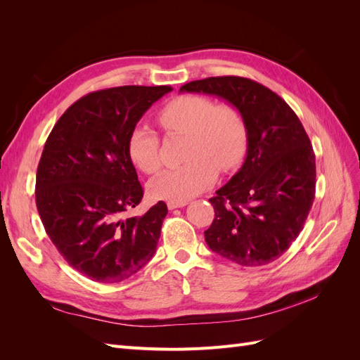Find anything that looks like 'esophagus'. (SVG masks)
<instances>
[{"instance_id": "esophagus-1", "label": "esophagus", "mask_w": 360, "mask_h": 360, "mask_svg": "<svg viewBox=\"0 0 360 360\" xmlns=\"http://www.w3.org/2000/svg\"><path fill=\"white\" fill-rule=\"evenodd\" d=\"M188 205V201H183V202H177V201H168V209L174 210V209H180V207Z\"/></svg>"}]
</instances>
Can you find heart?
Masks as SVG:
<instances>
[{
    "instance_id": "1",
    "label": "heart",
    "mask_w": 360,
    "mask_h": 360,
    "mask_svg": "<svg viewBox=\"0 0 360 360\" xmlns=\"http://www.w3.org/2000/svg\"><path fill=\"white\" fill-rule=\"evenodd\" d=\"M158 123L169 135H186L184 165L160 172L150 183L155 198L183 202L210 188L217 168L230 171L245 156L248 134L242 114L231 105H214L205 96L183 94L158 112ZM160 141L147 127L136 126L127 138L130 162L146 174L160 168Z\"/></svg>"
}]
</instances>
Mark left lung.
<instances>
[{"label":"left lung","instance_id":"1","mask_svg":"<svg viewBox=\"0 0 360 360\" xmlns=\"http://www.w3.org/2000/svg\"><path fill=\"white\" fill-rule=\"evenodd\" d=\"M180 91L217 96L242 114L248 153L242 168L210 198L214 219L205 243L240 266H264L296 240L315 197V155L284 99L252 79L216 76Z\"/></svg>","mask_w":360,"mask_h":360}]
</instances>
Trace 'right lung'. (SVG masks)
Returning <instances> with one entry per match:
<instances>
[{"label": "right lung", "instance_id": "obj_1", "mask_svg": "<svg viewBox=\"0 0 360 360\" xmlns=\"http://www.w3.org/2000/svg\"><path fill=\"white\" fill-rule=\"evenodd\" d=\"M171 86L126 85L76 101L49 134L37 167L36 204L64 259L103 284L122 282L153 258L168 213L159 201L126 216L144 197L127 138Z\"/></svg>", "mask_w": 360, "mask_h": 360}]
</instances>
